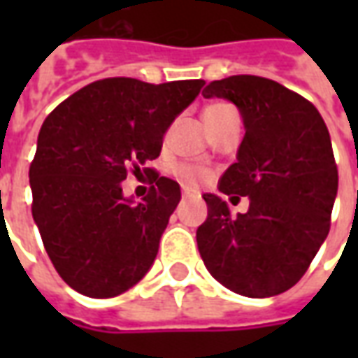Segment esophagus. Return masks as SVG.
Returning a JSON list of instances; mask_svg holds the SVG:
<instances>
[{"mask_svg":"<svg viewBox=\"0 0 358 358\" xmlns=\"http://www.w3.org/2000/svg\"><path fill=\"white\" fill-rule=\"evenodd\" d=\"M182 195H184V197H197V194H195L194 189H187V187H184Z\"/></svg>","mask_w":358,"mask_h":358,"instance_id":"esophagus-1","label":"esophagus"}]
</instances>
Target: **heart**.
Returning a JSON list of instances; mask_svg holds the SVG:
<instances>
[{"label": "heart", "instance_id": "1", "mask_svg": "<svg viewBox=\"0 0 358 358\" xmlns=\"http://www.w3.org/2000/svg\"><path fill=\"white\" fill-rule=\"evenodd\" d=\"M234 107L228 105V103H213L209 105L205 113H203V118H205V124L209 128L210 124H215L218 118H222L228 113H232ZM174 174L178 176V180L187 187H197L209 182L210 180V172L203 166H195V164H178L174 166Z\"/></svg>", "mask_w": 358, "mask_h": 358}]
</instances>
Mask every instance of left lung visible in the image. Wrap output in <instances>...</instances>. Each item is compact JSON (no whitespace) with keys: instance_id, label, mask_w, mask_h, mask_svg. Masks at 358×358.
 <instances>
[{"instance_id":"1","label":"left lung","mask_w":358,"mask_h":358,"mask_svg":"<svg viewBox=\"0 0 358 358\" xmlns=\"http://www.w3.org/2000/svg\"><path fill=\"white\" fill-rule=\"evenodd\" d=\"M205 97L240 109L245 136L218 189L249 197L245 215L205 194L197 248L215 280L245 297H272L299 282L330 232L338 164L320 113L274 80L238 74L210 82Z\"/></svg>"}]
</instances>
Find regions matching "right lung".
I'll return each mask as SVG.
<instances>
[{
    "mask_svg": "<svg viewBox=\"0 0 358 358\" xmlns=\"http://www.w3.org/2000/svg\"><path fill=\"white\" fill-rule=\"evenodd\" d=\"M203 84L103 78L43 120L28 172L32 217L59 276L82 295H120L151 268L180 186L145 164ZM130 171L154 184L141 203L122 197L120 182Z\"/></svg>",
    "mask_w": 358,
    "mask_h": 358,
    "instance_id": "right-lung-1",
    "label": "right lung"
}]
</instances>
